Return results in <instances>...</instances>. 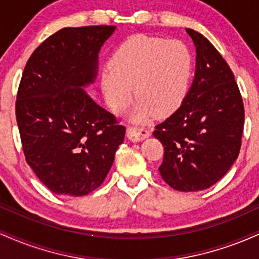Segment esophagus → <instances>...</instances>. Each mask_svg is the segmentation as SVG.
Instances as JSON below:
<instances>
[{
    "mask_svg": "<svg viewBox=\"0 0 259 259\" xmlns=\"http://www.w3.org/2000/svg\"><path fill=\"white\" fill-rule=\"evenodd\" d=\"M126 135L132 141H141V140L148 138L150 132H148L146 127L129 125L126 129Z\"/></svg>",
    "mask_w": 259,
    "mask_h": 259,
    "instance_id": "1",
    "label": "esophagus"
}]
</instances>
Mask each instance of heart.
I'll return each mask as SVG.
<instances>
[{"label":"heart","mask_w":259,"mask_h":259,"mask_svg":"<svg viewBox=\"0 0 259 259\" xmlns=\"http://www.w3.org/2000/svg\"><path fill=\"white\" fill-rule=\"evenodd\" d=\"M194 69L189 46L180 40L135 35L124 41L103 68L101 85L113 112L126 108L138 97L133 117L167 115L185 99Z\"/></svg>","instance_id":"b5f03b06"}]
</instances>
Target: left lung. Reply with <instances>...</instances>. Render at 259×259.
Segmentation results:
<instances>
[{
    "label": "left lung",
    "mask_w": 259,
    "mask_h": 259,
    "mask_svg": "<svg viewBox=\"0 0 259 259\" xmlns=\"http://www.w3.org/2000/svg\"><path fill=\"white\" fill-rule=\"evenodd\" d=\"M186 31L197 52L194 82L179 108L157 124L153 136L164 147L162 179L171 189L192 192L214 185L237 158L245 108L227 61L203 35Z\"/></svg>",
    "instance_id": "left-lung-1"
}]
</instances>
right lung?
<instances>
[{
  "label": "right lung",
  "mask_w": 259,
  "mask_h": 259,
  "mask_svg": "<svg viewBox=\"0 0 259 259\" xmlns=\"http://www.w3.org/2000/svg\"><path fill=\"white\" fill-rule=\"evenodd\" d=\"M115 26L63 28L32 52L20 79L16 117L26 163L47 189L85 196L96 190L124 141L125 126L82 86Z\"/></svg>",
  "instance_id": "add662e5"
}]
</instances>
